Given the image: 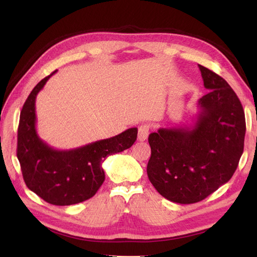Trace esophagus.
Returning <instances> with one entry per match:
<instances>
[{"instance_id": "34e87169", "label": "esophagus", "mask_w": 257, "mask_h": 257, "mask_svg": "<svg viewBox=\"0 0 257 257\" xmlns=\"http://www.w3.org/2000/svg\"><path fill=\"white\" fill-rule=\"evenodd\" d=\"M149 136V125L148 124H143L139 127L138 130V140L139 141H145L147 140Z\"/></svg>"}]
</instances>
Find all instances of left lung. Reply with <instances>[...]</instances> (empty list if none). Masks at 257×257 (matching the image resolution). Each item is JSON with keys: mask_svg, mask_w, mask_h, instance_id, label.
I'll use <instances>...</instances> for the list:
<instances>
[{"mask_svg": "<svg viewBox=\"0 0 257 257\" xmlns=\"http://www.w3.org/2000/svg\"><path fill=\"white\" fill-rule=\"evenodd\" d=\"M204 87L191 127L160 128L149 135L147 173L166 199L180 204L204 200L235 172L246 124L238 97L221 76L199 65Z\"/></svg>", "mask_w": 257, "mask_h": 257, "instance_id": "1", "label": "left lung"}]
</instances>
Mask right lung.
Here are the masks:
<instances>
[{
    "label": "right lung",
    "instance_id": "add662e5",
    "mask_svg": "<svg viewBox=\"0 0 257 257\" xmlns=\"http://www.w3.org/2000/svg\"><path fill=\"white\" fill-rule=\"evenodd\" d=\"M38 83L21 110L18 159L25 184L47 203L72 205L88 200L105 181L101 167L106 158L132 147L138 129L130 128L114 137L72 150H56L36 133L35 99L53 74Z\"/></svg>",
    "mask_w": 257,
    "mask_h": 257
}]
</instances>
